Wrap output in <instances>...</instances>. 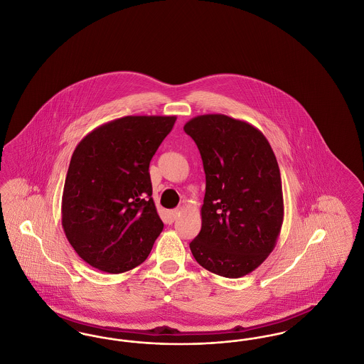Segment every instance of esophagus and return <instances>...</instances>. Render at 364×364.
Wrapping results in <instances>:
<instances>
[{
  "label": "esophagus",
  "mask_w": 364,
  "mask_h": 364,
  "mask_svg": "<svg viewBox=\"0 0 364 364\" xmlns=\"http://www.w3.org/2000/svg\"><path fill=\"white\" fill-rule=\"evenodd\" d=\"M166 215H168V221H169V223H174L176 218H177V215H178V210H169V211L166 213Z\"/></svg>",
  "instance_id": "obj_1"
}]
</instances>
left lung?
<instances>
[{"mask_svg":"<svg viewBox=\"0 0 364 364\" xmlns=\"http://www.w3.org/2000/svg\"><path fill=\"white\" fill-rule=\"evenodd\" d=\"M184 131L196 143L206 174L202 228L191 252L214 274L242 277L270 255L281 232L277 158L258 128L225 114L196 116Z\"/></svg>","mask_w":364,"mask_h":364,"instance_id":"obj_1","label":"left lung"}]
</instances>
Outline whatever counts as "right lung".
I'll list each match as a JSON object with an SVG mask.
<instances>
[{
    "label": "right lung",
    "mask_w": 364,
    "mask_h": 364,
    "mask_svg": "<svg viewBox=\"0 0 364 364\" xmlns=\"http://www.w3.org/2000/svg\"><path fill=\"white\" fill-rule=\"evenodd\" d=\"M176 116H125L87 134L70 158L61 224L90 266L119 274L147 259L164 224L149 166Z\"/></svg>",
    "instance_id": "obj_1"
}]
</instances>
